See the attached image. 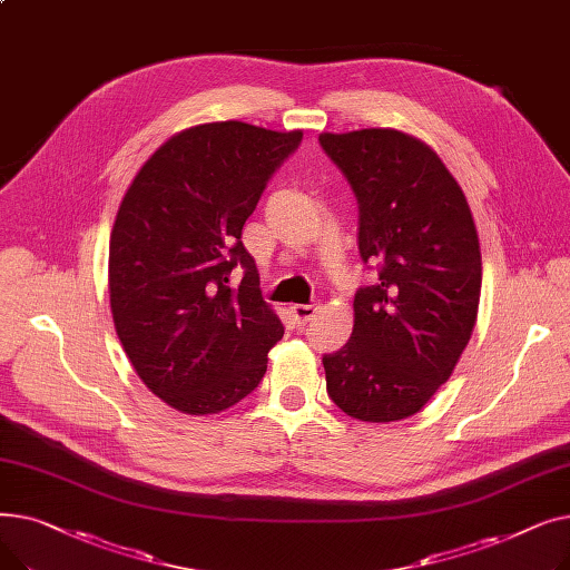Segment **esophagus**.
<instances>
[{
    "mask_svg": "<svg viewBox=\"0 0 570 570\" xmlns=\"http://www.w3.org/2000/svg\"><path fill=\"white\" fill-rule=\"evenodd\" d=\"M318 305H293L291 307V316H293V321L297 323V325H305V323H309L316 314H318Z\"/></svg>",
    "mask_w": 570,
    "mask_h": 570,
    "instance_id": "1",
    "label": "esophagus"
}]
</instances>
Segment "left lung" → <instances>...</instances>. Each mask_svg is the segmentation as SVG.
Listing matches in <instances>:
<instances>
[{"instance_id": "8db88e82", "label": "left lung", "mask_w": 570, "mask_h": 570, "mask_svg": "<svg viewBox=\"0 0 570 570\" xmlns=\"http://www.w3.org/2000/svg\"><path fill=\"white\" fill-rule=\"evenodd\" d=\"M357 200L351 340L323 355L331 400L367 423L421 411L451 379L481 301V245L464 191L430 145L395 129L321 134Z\"/></svg>"}]
</instances>
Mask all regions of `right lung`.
Here are the masks:
<instances>
[{"label": "right lung", "mask_w": 570, "mask_h": 570, "mask_svg": "<svg viewBox=\"0 0 570 570\" xmlns=\"http://www.w3.org/2000/svg\"><path fill=\"white\" fill-rule=\"evenodd\" d=\"M301 140L235 119L185 129L119 203L108 254L115 331L140 381L177 411L207 415L245 400L284 335L239 237ZM237 264L244 282L230 289Z\"/></svg>", "instance_id": "add662e5"}]
</instances>
